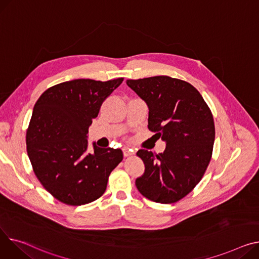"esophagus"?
Here are the masks:
<instances>
[{
	"instance_id": "esophagus-1",
	"label": "esophagus",
	"mask_w": 259,
	"mask_h": 259,
	"mask_svg": "<svg viewBox=\"0 0 259 259\" xmlns=\"http://www.w3.org/2000/svg\"><path fill=\"white\" fill-rule=\"evenodd\" d=\"M123 153H124V156H125V157L131 156V155L134 154V152H133L131 149H129V148H124V149H123Z\"/></svg>"
}]
</instances>
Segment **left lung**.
Listing matches in <instances>:
<instances>
[{"instance_id": "obj_1", "label": "left lung", "mask_w": 259, "mask_h": 259, "mask_svg": "<svg viewBox=\"0 0 259 259\" xmlns=\"http://www.w3.org/2000/svg\"><path fill=\"white\" fill-rule=\"evenodd\" d=\"M127 85L147 103L153 136L166 144L157 155L136 153L145 163L136 187L151 201L175 203L193 191L209 164L215 136L212 113L194 86L180 79L155 76L127 80Z\"/></svg>"}]
</instances>
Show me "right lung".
I'll use <instances>...</instances> for the list:
<instances>
[{
	"mask_svg": "<svg viewBox=\"0 0 259 259\" xmlns=\"http://www.w3.org/2000/svg\"><path fill=\"white\" fill-rule=\"evenodd\" d=\"M123 78L76 79L48 89L33 108L27 153L34 174L47 191L67 205H84L106 191L112 169L123 160L120 149L88 152L89 128L102 103Z\"/></svg>",
	"mask_w": 259,
	"mask_h": 259,
	"instance_id": "right-lung-1",
	"label": "right lung"
}]
</instances>
